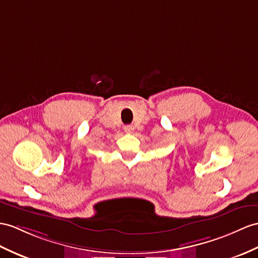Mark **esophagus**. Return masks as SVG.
<instances>
[{
	"instance_id": "esophagus-1",
	"label": "esophagus",
	"mask_w": 258,
	"mask_h": 258,
	"mask_svg": "<svg viewBox=\"0 0 258 258\" xmlns=\"http://www.w3.org/2000/svg\"><path fill=\"white\" fill-rule=\"evenodd\" d=\"M123 130H124L127 134H131V133H133V131L135 130V128H134V125L127 124V125H124V127H123Z\"/></svg>"
}]
</instances>
